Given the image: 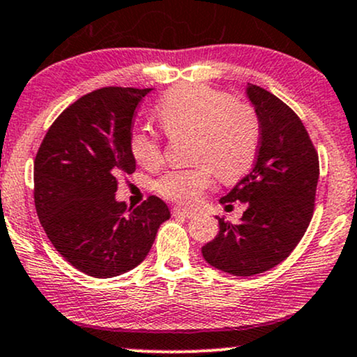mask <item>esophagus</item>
I'll use <instances>...</instances> for the list:
<instances>
[{"instance_id":"obj_1","label":"esophagus","mask_w":357,"mask_h":357,"mask_svg":"<svg viewBox=\"0 0 357 357\" xmlns=\"http://www.w3.org/2000/svg\"><path fill=\"white\" fill-rule=\"evenodd\" d=\"M171 213H173V216H183V218H192L196 214V211H192V209L181 208V206H174Z\"/></svg>"}]
</instances>
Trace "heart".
I'll return each mask as SVG.
<instances>
[{
	"label": "heart",
	"mask_w": 357,
	"mask_h": 357,
	"mask_svg": "<svg viewBox=\"0 0 357 357\" xmlns=\"http://www.w3.org/2000/svg\"><path fill=\"white\" fill-rule=\"evenodd\" d=\"M167 135L192 132L191 158L186 169L167 171L156 181L166 199L195 204L213 184V176L225 183L241 179L255 165L261 139L257 113L248 102H238L227 91L208 84H179L169 89L156 106ZM130 149L137 165L156 167L162 160L161 146L151 132L137 130Z\"/></svg>",
	"instance_id": "heart-1"
}]
</instances>
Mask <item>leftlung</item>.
I'll list each match as a JSON object with an SVG mask.
<instances>
[{
    "mask_svg": "<svg viewBox=\"0 0 357 357\" xmlns=\"http://www.w3.org/2000/svg\"><path fill=\"white\" fill-rule=\"evenodd\" d=\"M261 123L255 167L222 204L248 206L239 222L220 221V233L204 244L209 264L234 276H255L278 266L298 246L312 213L319 158L299 116L286 102L256 84H248Z\"/></svg>",
    "mask_w": 357,
    "mask_h": 357,
    "instance_id": "1",
    "label": "left lung"
}]
</instances>
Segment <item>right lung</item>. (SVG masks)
I'll use <instances>...</instances> for the list:
<instances>
[{
    "instance_id": "add662e5",
    "label": "right lung",
    "mask_w": 357,
    "mask_h": 357,
    "mask_svg": "<svg viewBox=\"0 0 357 357\" xmlns=\"http://www.w3.org/2000/svg\"><path fill=\"white\" fill-rule=\"evenodd\" d=\"M151 88L84 94L51 124L34 158V206L64 259L93 278H113L144 261L158 227L169 220L160 197L137 208L116 201L118 178L131 174L132 118Z\"/></svg>"
}]
</instances>
